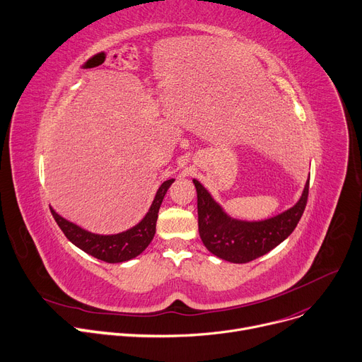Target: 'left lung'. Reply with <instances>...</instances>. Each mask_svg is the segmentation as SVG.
Masks as SVG:
<instances>
[{"label": "left lung", "instance_id": "obj_1", "mask_svg": "<svg viewBox=\"0 0 362 362\" xmlns=\"http://www.w3.org/2000/svg\"><path fill=\"white\" fill-rule=\"evenodd\" d=\"M307 180L298 202L263 221L231 218L216 204L209 192L194 179L198 194V226L205 247L215 256L231 263H247L271 252L297 227L308 198Z\"/></svg>", "mask_w": 362, "mask_h": 362}]
</instances>
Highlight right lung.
Returning a JSON list of instances; mask_svg holds the SVG:
<instances>
[{
    "label": "right lung",
    "mask_w": 362,
    "mask_h": 362,
    "mask_svg": "<svg viewBox=\"0 0 362 362\" xmlns=\"http://www.w3.org/2000/svg\"><path fill=\"white\" fill-rule=\"evenodd\" d=\"M173 182L175 179H168L163 182L146 216H144V218L132 228L117 234H95L65 220L64 216H61L55 209H52V206L51 212L65 237L83 252L107 263L127 262L141 255L151 243V240L156 234V223L158 218L160 205L163 202L167 189L170 187Z\"/></svg>",
    "instance_id": "right-lung-1"
}]
</instances>
